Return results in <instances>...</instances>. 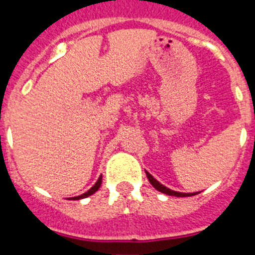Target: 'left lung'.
I'll return each instance as SVG.
<instances>
[{
  "mask_svg": "<svg viewBox=\"0 0 255 255\" xmlns=\"http://www.w3.org/2000/svg\"><path fill=\"white\" fill-rule=\"evenodd\" d=\"M147 176H148V179H149L150 184H152V185L154 186V188L157 189V190L161 191V193H164V194L176 195V197H191V195L197 194V193H189V194H186V193H177V191L171 190V189L166 188V186H163V185H162V184H159V182L157 181V180H155L154 177H153L149 172H147Z\"/></svg>",
  "mask_w": 255,
  "mask_h": 255,
  "instance_id": "1",
  "label": "left lung"
}]
</instances>
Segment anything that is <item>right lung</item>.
I'll use <instances>...</instances> for the list:
<instances>
[{
    "instance_id": "1",
    "label": "right lung",
    "mask_w": 255,
    "mask_h": 255,
    "mask_svg": "<svg viewBox=\"0 0 255 255\" xmlns=\"http://www.w3.org/2000/svg\"><path fill=\"white\" fill-rule=\"evenodd\" d=\"M101 184H102V176H100V179L97 180V182H96V184H94L93 188L89 189V190H88L87 193H84V194L79 195V197H74L73 199H74V200H78V199H82V198H87V197H89V195L94 194V193H96V191L98 190V189H100Z\"/></svg>"
}]
</instances>
